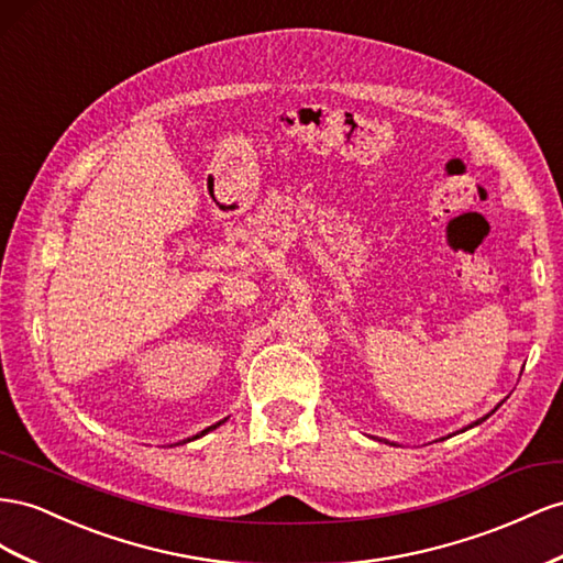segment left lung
I'll use <instances>...</instances> for the list:
<instances>
[{
	"mask_svg": "<svg viewBox=\"0 0 563 563\" xmlns=\"http://www.w3.org/2000/svg\"><path fill=\"white\" fill-rule=\"evenodd\" d=\"M499 405H503V402H499ZM499 405H497V407H499ZM497 407H495V409H493V412H490V415H495V412H497ZM490 415H485V417H481V419H476V421H474V423H468V427H464V429H462V431H466V429H474V427H478V423H483V421H485V419H488V417H490Z\"/></svg>",
	"mask_w": 563,
	"mask_h": 563,
	"instance_id": "1",
	"label": "left lung"
}]
</instances>
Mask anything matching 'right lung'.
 <instances>
[{"label": "right lung", "instance_id": "obj_1", "mask_svg": "<svg viewBox=\"0 0 563 563\" xmlns=\"http://www.w3.org/2000/svg\"><path fill=\"white\" fill-rule=\"evenodd\" d=\"M227 419H222V421H218V423H212V427H208V429H203L201 433H196L194 438H187V440H196V438H201V435H206L208 431H212V429H218V427H222V423H224ZM187 440H181V443H187Z\"/></svg>", "mask_w": 563, "mask_h": 563}]
</instances>
